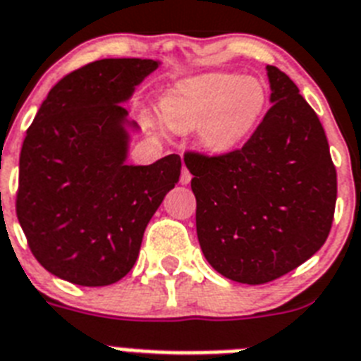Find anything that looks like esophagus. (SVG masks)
<instances>
[{
  "label": "esophagus",
  "mask_w": 361,
  "mask_h": 361,
  "mask_svg": "<svg viewBox=\"0 0 361 361\" xmlns=\"http://www.w3.org/2000/svg\"><path fill=\"white\" fill-rule=\"evenodd\" d=\"M190 178H192V176H190V172L187 171V166H183V169H181L180 181H181V183H183V185H187V183H189V181H190Z\"/></svg>",
  "instance_id": "obj_1"
}]
</instances>
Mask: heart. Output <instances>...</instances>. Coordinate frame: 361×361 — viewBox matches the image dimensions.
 <instances>
[{
	"instance_id": "1",
	"label": "heart",
	"mask_w": 361,
	"mask_h": 361,
	"mask_svg": "<svg viewBox=\"0 0 361 361\" xmlns=\"http://www.w3.org/2000/svg\"><path fill=\"white\" fill-rule=\"evenodd\" d=\"M266 108V87L255 77L205 73L176 84L163 101V114L176 130L198 128L213 152H227L253 132Z\"/></svg>"
}]
</instances>
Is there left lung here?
I'll list each match as a JSON object with an SVG mask.
<instances>
[{
  "label": "left lung",
  "mask_w": 361,
  "mask_h": 361,
  "mask_svg": "<svg viewBox=\"0 0 361 361\" xmlns=\"http://www.w3.org/2000/svg\"><path fill=\"white\" fill-rule=\"evenodd\" d=\"M271 108L240 150L187 152L196 233L218 274L264 284L310 259L334 218L336 166L325 130L299 87L266 68Z\"/></svg>",
  "instance_id": "8db88e82"
}]
</instances>
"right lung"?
Returning a JSON list of instances; mask_svg holds the SVG:
<instances>
[{"label":"right lung","instance_id":"obj_1","mask_svg":"<svg viewBox=\"0 0 361 361\" xmlns=\"http://www.w3.org/2000/svg\"><path fill=\"white\" fill-rule=\"evenodd\" d=\"M157 60L104 59L53 87L20 154L16 214L36 260L80 286H108L134 268L145 229L180 181L181 159L128 165L137 123L121 104Z\"/></svg>","mask_w":361,"mask_h":361}]
</instances>
